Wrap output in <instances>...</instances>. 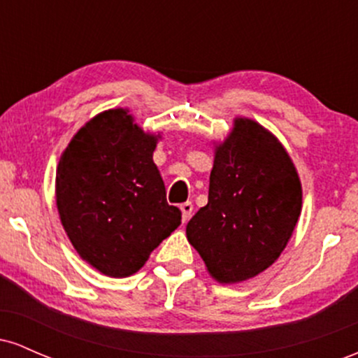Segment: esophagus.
<instances>
[{
    "label": "esophagus",
    "mask_w": 358,
    "mask_h": 358,
    "mask_svg": "<svg viewBox=\"0 0 358 358\" xmlns=\"http://www.w3.org/2000/svg\"><path fill=\"white\" fill-rule=\"evenodd\" d=\"M180 210H182V217H183V222H188L192 217V212H193V203L192 202H185L180 205Z\"/></svg>",
    "instance_id": "34e87169"
}]
</instances>
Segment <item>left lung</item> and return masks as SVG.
<instances>
[{
	"instance_id": "left-lung-1",
	"label": "left lung",
	"mask_w": 358,
	"mask_h": 358,
	"mask_svg": "<svg viewBox=\"0 0 358 358\" xmlns=\"http://www.w3.org/2000/svg\"><path fill=\"white\" fill-rule=\"evenodd\" d=\"M301 182L274 134L234 119L215 146L208 203L187 224V239L219 282H241L268 269L285 250L301 213Z\"/></svg>"
}]
</instances>
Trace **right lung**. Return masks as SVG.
Returning a JSON list of instances; mask_svg holds the SVG:
<instances>
[{
    "label": "right lung",
    "instance_id": "right-lung-1",
    "mask_svg": "<svg viewBox=\"0 0 358 358\" xmlns=\"http://www.w3.org/2000/svg\"><path fill=\"white\" fill-rule=\"evenodd\" d=\"M159 134L126 109L97 114L60 156L57 208L79 256L110 278H126L182 224L153 162Z\"/></svg>",
    "mask_w": 358,
    "mask_h": 358
}]
</instances>
